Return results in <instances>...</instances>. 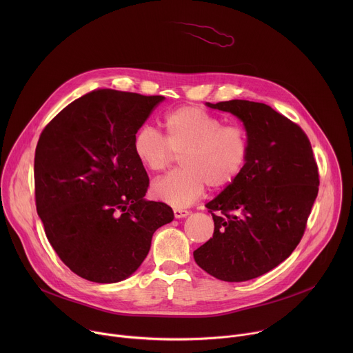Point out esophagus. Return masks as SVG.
Instances as JSON below:
<instances>
[{
    "label": "esophagus",
    "mask_w": 353,
    "mask_h": 353,
    "mask_svg": "<svg viewBox=\"0 0 353 353\" xmlns=\"http://www.w3.org/2000/svg\"><path fill=\"white\" fill-rule=\"evenodd\" d=\"M173 212H174V218H177V219H180V218H185V216H188V215H190V211H188V210H180V208H176Z\"/></svg>",
    "instance_id": "esophagus-1"
}]
</instances>
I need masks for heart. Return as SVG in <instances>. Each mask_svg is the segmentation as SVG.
Listing matches in <instances>:
<instances>
[{"mask_svg":"<svg viewBox=\"0 0 353 353\" xmlns=\"http://www.w3.org/2000/svg\"><path fill=\"white\" fill-rule=\"evenodd\" d=\"M165 138L152 127H141L132 152L148 172L166 170L176 155L183 169L157 180L152 194L173 208H184L204 195L207 185L223 190L244 172L250 159V137L241 125L195 106H183L163 117Z\"/></svg>","mask_w":353,"mask_h":353,"instance_id":"1","label":"heart"}]
</instances>
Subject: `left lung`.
<instances>
[{
	"label": "left lung",
	"instance_id": "8db88e82",
	"mask_svg": "<svg viewBox=\"0 0 353 353\" xmlns=\"http://www.w3.org/2000/svg\"><path fill=\"white\" fill-rule=\"evenodd\" d=\"M207 105L243 121L251 150L243 174L207 204L214 236L194 260L216 279L243 282L274 270L300 243L319 168L306 132L271 106L237 99Z\"/></svg>",
	"mask_w": 353,
	"mask_h": 353
}]
</instances>
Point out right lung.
<instances>
[{
  "instance_id": "1",
  "label": "right lung",
  "mask_w": 353,
  "mask_h": 353,
  "mask_svg": "<svg viewBox=\"0 0 353 353\" xmlns=\"http://www.w3.org/2000/svg\"><path fill=\"white\" fill-rule=\"evenodd\" d=\"M165 96L94 89L64 108L40 134L34 198L46 236L77 275L114 283L138 270L157 229L173 221L146 201V170L134 134Z\"/></svg>"
}]
</instances>
